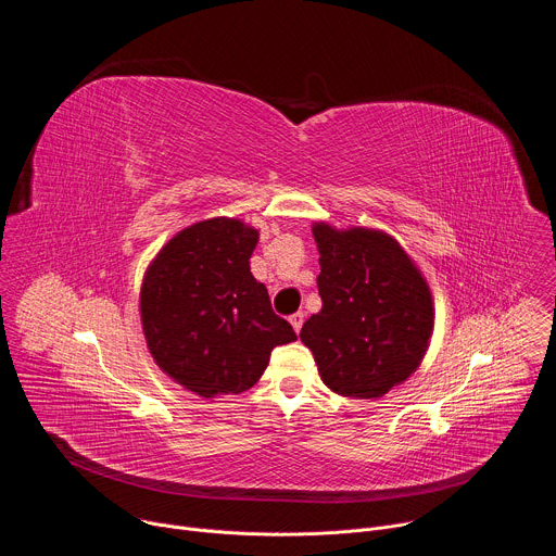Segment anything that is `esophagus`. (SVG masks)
Returning <instances> with one entry per match:
<instances>
[{
  "mask_svg": "<svg viewBox=\"0 0 556 556\" xmlns=\"http://www.w3.org/2000/svg\"><path fill=\"white\" fill-rule=\"evenodd\" d=\"M288 321H290L292 330L299 334V332H301V326H303V312H294Z\"/></svg>",
  "mask_w": 556,
  "mask_h": 556,
  "instance_id": "1",
  "label": "esophagus"
}]
</instances>
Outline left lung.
I'll return each mask as SVG.
<instances>
[{"instance_id": "obj_1", "label": "left lung", "mask_w": 556, "mask_h": 556, "mask_svg": "<svg viewBox=\"0 0 556 556\" xmlns=\"http://www.w3.org/2000/svg\"><path fill=\"white\" fill-rule=\"evenodd\" d=\"M312 235L324 305L299 337L334 393L380 399L403 384L429 350L435 321L431 288L384 230L314 222Z\"/></svg>"}]
</instances>
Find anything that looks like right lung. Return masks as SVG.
I'll return each instance as SVG.
<instances>
[{"mask_svg":"<svg viewBox=\"0 0 556 556\" xmlns=\"http://www.w3.org/2000/svg\"><path fill=\"white\" fill-rule=\"evenodd\" d=\"M260 230L237 217L195 222L157 251L140 286L142 334L174 382L202 399L251 389L277 345L296 341L251 273Z\"/></svg>","mask_w":556,"mask_h":556,"instance_id":"add662e5","label":"right lung"}]
</instances>
